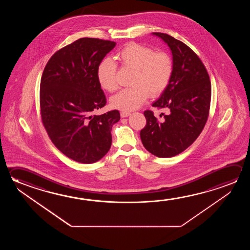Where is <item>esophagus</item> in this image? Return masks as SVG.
Returning <instances> with one entry per match:
<instances>
[{"mask_svg":"<svg viewBox=\"0 0 250 250\" xmlns=\"http://www.w3.org/2000/svg\"><path fill=\"white\" fill-rule=\"evenodd\" d=\"M131 113L129 111H120V116L121 118H126L128 116H130Z\"/></svg>","mask_w":250,"mask_h":250,"instance_id":"1","label":"esophagus"}]
</instances>
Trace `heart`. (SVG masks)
<instances>
[{"instance_id": "b5f03b06", "label": "heart", "mask_w": 250, "mask_h": 250, "mask_svg": "<svg viewBox=\"0 0 250 250\" xmlns=\"http://www.w3.org/2000/svg\"><path fill=\"white\" fill-rule=\"evenodd\" d=\"M120 64L134 70L131 88L120 90L111 99V105L124 111H133L151 98L159 97L170 83L173 73V60L164 51L155 52L150 47L130 42L119 51ZM103 89L113 92L118 89L117 65L111 59L103 60L97 70Z\"/></svg>"}]
</instances>
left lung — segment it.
<instances>
[{"instance_id":"8db88e82","label":"left lung","mask_w":250,"mask_h":250,"mask_svg":"<svg viewBox=\"0 0 250 250\" xmlns=\"http://www.w3.org/2000/svg\"><path fill=\"white\" fill-rule=\"evenodd\" d=\"M172 50L173 73L169 85L152 104L165 109L156 118L145 111L146 125L140 131L145 148L159 158L180 154L200 136L208 118L211 83L203 62L184 42L167 34L153 33Z\"/></svg>"}]
</instances>
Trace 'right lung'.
Returning a JSON list of instances; mask_svg holds the SVG:
<instances>
[{"mask_svg":"<svg viewBox=\"0 0 250 250\" xmlns=\"http://www.w3.org/2000/svg\"><path fill=\"white\" fill-rule=\"evenodd\" d=\"M115 42L80 38L58 50L47 62L40 83L42 122L59 151L79 163L91 164L110 150L112 125L119 111L92 112L106 98L97 70Z\"/></svg>","mask_w":250,"mask_h":250,"instance_id":"1","label":"right lung"}]
</instances>
